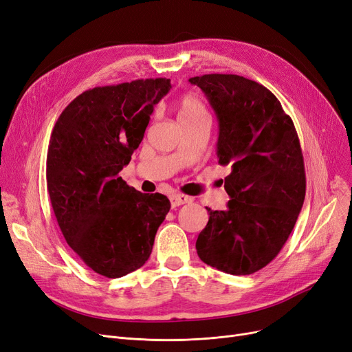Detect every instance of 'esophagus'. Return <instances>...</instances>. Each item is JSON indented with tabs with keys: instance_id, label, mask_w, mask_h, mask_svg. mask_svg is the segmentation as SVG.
I'll return each mask as SVG.
<instances>
[{
	"instance_id": "34e87169",
	"label": "esophagus",
	"mask_w": 352,
	"mask_h": 352,
	"mask_svg": "<svg viewBox=\"0 0 352 352\" xmlns=\"http://www.w3.org/2000/svg\"><path fill=\"white\" fill-rule=\"evenodd\" d=\"M190 200L192 199L189 196H185V195H172L170 196V204H172L173 208L180 206V205H185V204H189Z\"/></svg>"
}]
</instances>
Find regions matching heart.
<instances>
[{"mask_svg": "<svg viewBox=\"0 0 352 352\" xmlns=\"http://www.w3.org/2000/svg\"><path fill=\"white\" fill-rule=\"evenodd\" d=\"M200 116H208L204 103L195 96H185L180 98L177 106V119L182 120H190L196 119Z\"/></svg>", "mask_w": 352, "mask_h": 352, "instance_id": "b5f03b06", "label": "heart"}]
</instances>
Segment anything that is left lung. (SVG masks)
Wrapping results in <instances>:
<instances>
[{
    "label": "left lung",
    "instance_id": "left-lung-1",
    "mask_svg": "<svg viewBox=\"0 0 352 352\" xmlns=\"http://www.w3.org/2000/svg\"><path fill=\"white\" fill-rule=\"evenodd\" d=\"M202 89L219 122L217 157L230 163L226 210H210L196 250L230 275L266 266L288 241L304 205V156L291 117L259 82L236 74L189 78Z\"/></svg>",
    "mask_w": 352,
    "mask_h": 352
}]
</instances>
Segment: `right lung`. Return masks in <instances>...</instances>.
Returning a JSON list of instances; mask_svg holds the SVG:
<instances>
[{
	"mask_svg": "<svg viewBox=\"0 0 352 352\" xmlns=\"http://www.w3.org/2000/svg\"><path fill=\"white\" fill-rule=\"evenodd\" d=\"M169 78L94 87L60 114L47 152V189L65 242L106 278L139 270L170 209L162 193H142L119 172L143 140Z\"/></svg>",
	"mask_w": 352,
	"mask_h": 352,
	"instance_id": "add662e5",
	"label": "right lung"
}]
</instances>
